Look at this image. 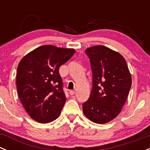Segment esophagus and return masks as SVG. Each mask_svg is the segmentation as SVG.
<instances>
[{"label":"esophagus","instance_id":"34e87169","mask_svg":"<svg viewBox=\"0 0 150 150\" xmlns=\"http://www.w3.org/2000/svg\"><path fill=\"white\" fill-rule=\"evenodd\" d=\"M69 94H70L71 96H72V95L75 94V91H73V90L70 91H69Z\"/></svg>","mask_w":150,"mask_h":150}]
</instances>
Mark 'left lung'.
I'll return each mask as SVG.
<instances>
[{"label":"left lung","instance_id":"left-lung-1","mask_svg":"<svg viewBox=\"0 0 150 150\" xmlns=\"http://www.w3.org/2000/svg\"><path fill=\"white\" fill-rule=\"evenodd\" d=\"M86 54L91 67L92 88L88 99L83 104L87 118L104 124L121 112L131 86V75L121 54L107 47L88 48Z\"/></svg>","mask_w":150,"mask_h":150}]
</instances>
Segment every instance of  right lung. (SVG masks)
Returning <instances> with one entry per match:
<instances>
[{
    "label": "right lung",
    "mask_w": 150,
    "mask_h": 150,
    "mask_svg": "<svg viewBox=\"0 0 150 150\" xmlns=\"http://www.w3.org/2000/svg\"><path fill=\"white\" fill-rule=\"evenodd\" d=\"M73 48L46 45L21 59L16 72L19 98L32 119L47 123L59 116L66 102L59 67L75 54Z\"/></svg>",
    "instance_id": "right-lung-1"
}]
</instances>
